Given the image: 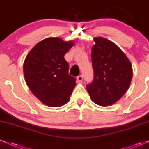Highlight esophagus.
Listing matches in <instances>:
<instances>
[{
    "mask_svg": "<svg viewBox=\"0 0 149 149\" xmlns=\"http://www.w3.org/2000/svg\"><path fill=\"white\" fill-rule=\"evenodd\" d=\"M83 76H78L77 77V80H78V82H82V80H83Z\"/></svg>",
    "mask_w": 149,
    "mask_h": 149,
    "instance_id": "obj_1",
    "label": "esophagus"
}]
</instances>
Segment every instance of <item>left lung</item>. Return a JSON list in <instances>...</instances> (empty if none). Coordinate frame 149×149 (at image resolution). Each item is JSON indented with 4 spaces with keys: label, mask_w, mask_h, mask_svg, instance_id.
Masks as SVG:
<instances>
[{
    "label": "left lung",
    "mask_w": 149,
    "mask_h": 149,
    "mask_svg": "<svg viewBox=\"0 0 149 149\" xmlns=\"http://www.w3.org/2000/svg\"><path fill=\"white\" fill-rule=\"evenodd\" d=\"M94 41L91 54L94 79L86 88L95 104L109 107L117 102L129 89L132 66L114 42L102 37H95Z\"/></svg>",
    "instance_id": "8db88e82"
}]
</instances>
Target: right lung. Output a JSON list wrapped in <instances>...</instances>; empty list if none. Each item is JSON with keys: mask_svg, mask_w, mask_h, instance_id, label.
<instances>
[{"mask_svg": "<svg viewBox=\"0 0 149 149\" xmlns=\"http://www.w3.org/2000/svg\"><path fill=\"white\" fill-rule=\"evenodd\" d=\"M57 37L47 38L36 45L24 61L25 81L42 104L59 107L69 102L76 79L69 75L64 55L74 45Z\"/></svg>", "mask_w": 149, "mask_h": 149, "instance_id": "right-lung-1", "label": "right lung"}]
</instances>
